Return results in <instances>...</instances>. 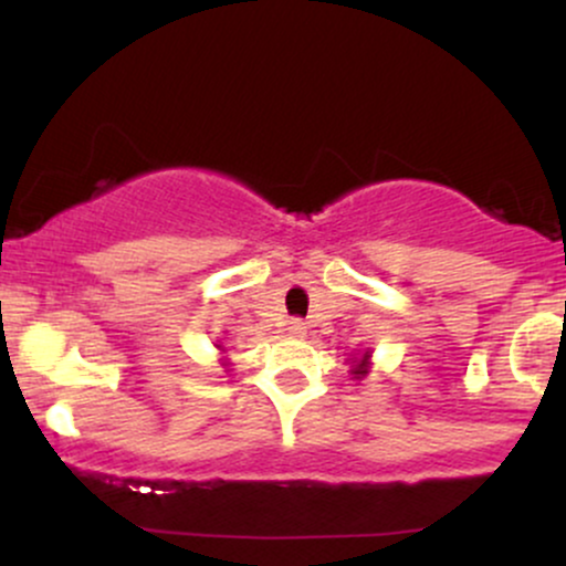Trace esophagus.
<instances>
[{"mask_svg":"<svg viewBox=\"0 0 566 566\" xmlns=\"http://www.w3.org/2000/svg\"><path fill=\"white\" fill-rule=\"evenodd\" d=\"M287 333L292 337H303L305 335V322L303 319H290L287 322Z\"/></svg>","mask_w":566,"mask_h":566,"instance_id":"obj_1","label":"esophagus"}]
</instances>
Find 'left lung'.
Listing matches in <instances>:
<instances>
[{"label": "left lung", "instance_id": "8db88e82", "mask_svg": "<svg viewBox=\"0 0 566 566\" xmlns=\"http://www.w3.org/2000/svg\"><path fill=\"white\" fill-rule=\"evenodd\" d=\"M367 359H369V354H365V356H361V361H359V365H356V369H354V375H365V373H367Z\"/></svg>", "mask_w": 566, "mask_h": 566}]
</instances>
